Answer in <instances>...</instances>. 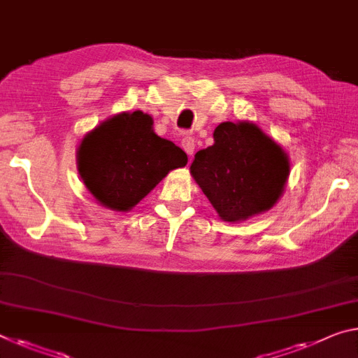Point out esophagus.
Listing matches in <instances>:
<instances>
[{
    "mask_svg": "<svg viewBox=\"0 0 358 358\" xmlns=\"http://www.w3.org/2000/svg\"><path fill=\"white\" fill-rule=\"evenodd\" d=\"M181 148H183L186 155L191 157L192 152H194V148H196L194 140H192L191 137H185L183 140H181Z\"/></svg>",
    "mask_w": 358,
    "mask_h": 358,
    "instance_id": "esophagus-1",
    "label": "esophagus"
}]
</instances>
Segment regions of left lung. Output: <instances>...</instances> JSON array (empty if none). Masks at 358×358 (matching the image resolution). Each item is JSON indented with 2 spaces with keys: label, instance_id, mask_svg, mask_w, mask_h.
<instances>
[{
  "label": "left lung",
  "instance_id": "obj_1",
  "mask_svg": "<svg viewBox=\"0 0 358 358\" xmlns=\"http://www.w3.org/2000/svg\"><path fill=\"white\" fill-rule=\"evenodd\" d=\"M191 177L228 223H241L275 206L290 177L282 146L250 121L221 122L213 145L196 152Z\"/></svg>",
  "mask_w": 358,
  "mask_h": 358
}]
</instances>
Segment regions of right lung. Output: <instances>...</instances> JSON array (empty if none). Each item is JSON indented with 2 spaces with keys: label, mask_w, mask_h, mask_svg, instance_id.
Here are the masks:
<instances>
[{
  "label": "right lung",
  "mask_w": 358,
  "mask_h": 358,
  "mask_svg": "<svg viewBox=\"0 0 358 358\" xmlns=\"http://www.w3.org/2000/svg\"><path fill=\"white\" fill-rule=\"evenodd\" d=\"M78 172L100 206L129 212L170 170L188 164L186 152L152 130L143 111H122L100 122L78 146Z\"/></svg>",
  "instance_id": "1"
}]
</instances>
